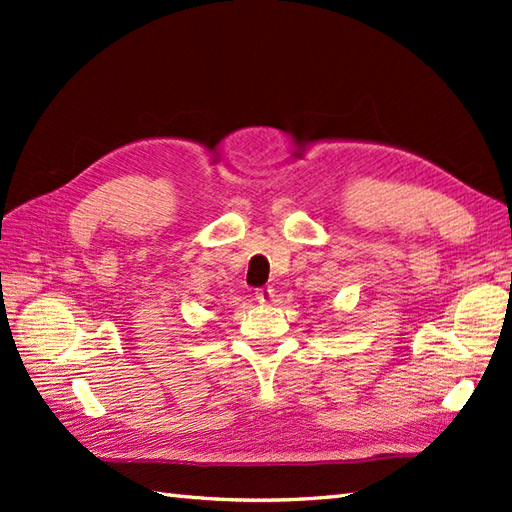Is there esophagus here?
Masks as SVG:
<instances>
[{
	"instance_id": "34e87169",
	"label": "esophagus",
	"mask_w": 512,
	"mask_h": 512,
	"mask_svg": "<svg viewBox=\"0 0 512 512\" xmlns=\"http://www.w3.org/2000/svg\"><path fill=\"white\" fill-rule=\"evenodd\" d=\"M272 290H270V287H261V290H257L255 292V300H257V303H261V305H264V303H270V300H272Z\"/></svg>"
}]
</instances>
